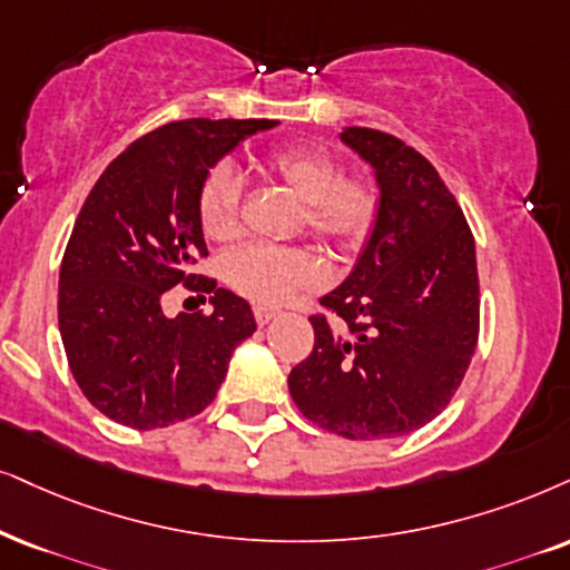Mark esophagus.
<instances>
[{
  "mask_svg": "<svg viewBox=\"0 0 570 570\" xmlns=\"http://www.w3.org/2000/svg\"><path fill=\"white\" fill-rule=\"evenodd\" d=\"M278 315L276 307H268V305H255V321L257 326H265V323H271L273 318Z\"/></svg>",
  "mask_w": 570,
  "mask_h": 570,
  "instance_id": "esophagus-1",
  "label": "esophagus"
}]
</instances>
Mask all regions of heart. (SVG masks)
<instances>
[{"label": "heart", "instance_id": "obj_1", "mask_svg": "<svg viewBox=\"0 0 570 570\" xmlns=\"http://www.w3.org/2000/svg\"><path fill=\"white\" fill-rule=\"evenodd\" d=\"M268 170L297 197L305 228L342 255H355L368 244L381 213V191L371 178L344 176V165L328 149L302 144L268 157ZM197 210L202 232L215 242L239 234L242 178L228 163L207 170L199 186ZM226 281L242 297L276 305L294 292L321 281V268L307 249L247 244L226 257Z\"/></svg>", "mask_w": 570, "mask_h": 570}]
</instances>
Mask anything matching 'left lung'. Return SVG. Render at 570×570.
I'll use <instances>...</instances> for the list:
<instances>
[{"label":"left lung","mask_w":570,"mask_h":570,"mask_svg":"<svg viewBox=\"0 0 570 570\" xmlns=\"http://www.w3.org/2000/svg\"><path fill=\"white\" fill-rule=\"evenodd\" d=\"M342 141L376 173L381 213L357 265L321 297L313 352L289 392L315 426L392 439L450 405L479 342L476 244L434 165L397 136L350 126Z\"/></svg>","instance_id":"8db88e82"}]
</instances>
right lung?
<instances>
[{
	"label": "right lung",
	"mask_w": 570,
	"mask_h": 570,
	"mask_svg": "<svg viewBox=\"0 0 570 570\" xmlns=\"http://www.w3.org/2000/svg\"><path fill=\"white\" fill-rule=\"evenodd\" d=\"M276 120H178L107 165L65 247L57 321L83 397L149 431L199 415L218 394L236 344L257 331L247 299L191 273L207 257L197 210L207 170ZM176 283L215 291L210 316L168 320Z\"/></svg>",
	"instance_id": "right-lung-1"
}]
</instances>
